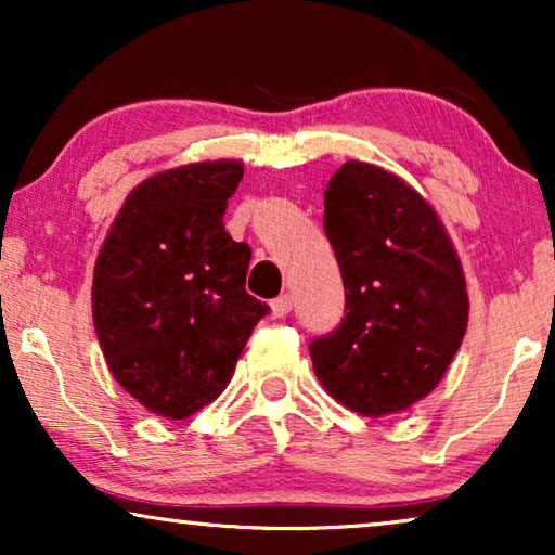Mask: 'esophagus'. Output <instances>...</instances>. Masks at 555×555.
<instances>
[{"label":"esophagus","instance_id":"esophagus-1","mask_svg":"<svg viewBox=\"0 0 555 555\" xmlns=\"http://www.w3.org/2000/svg\"><path fill=\"white\" fill-rule=\"evenodd\" d=\"M270 310L275 318H285L293 310V295H280V298L270 302Z\"/></svg>","mask_w":555,"mask_h":555}]
</instances>
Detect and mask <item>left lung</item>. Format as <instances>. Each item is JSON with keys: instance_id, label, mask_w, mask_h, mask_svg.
<instances>
[{"instance_id": "8db88e82", "label": "left lung", "mask_w": 555, "mask_h": 555, "mask_svg": "<svg viewBox=\"0 0 555 555\" xmlns=\"http://www.w3.org/2000/svg\"><path fill=\"white\" fill-rule=\"evenodd\" d=\"M323 204L348 313L310 344L318 382L371 420L406 412L437 389L465 338L457 249L431 204L382 166L346 162Z\"/></svg>"}]
</instances>
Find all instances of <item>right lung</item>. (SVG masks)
I'll return each instance as SVG.
<instances>
[{
    "mask_svg": "<svg viewBox=\"0 0 555 555\" xmlns=\"http://www.w3.org/2000/svg\"><path fill=\"white\" fill-rule=\"evenodd\" d=\"M245 166L158 171L126 196L93 270V325L111 374L149 412L186 420L227 389L268 306L245 291L249 249L224 230Z\"/></svg>",
    "mask_w": 555,
    "mask_h": 555,
    "instance_id": "obj_1",
    "label": "right lung"
}]
</instances>
